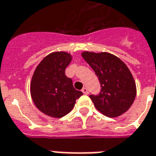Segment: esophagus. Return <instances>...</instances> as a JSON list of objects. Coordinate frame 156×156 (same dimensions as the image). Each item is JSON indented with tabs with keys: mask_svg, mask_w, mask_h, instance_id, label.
Listing matches in <instances>:
<instances>
[{
	"mask_svg": "<svg viewBox=\"0 0 156 156\" xmlns=\"http://www.w3.org/2000/svg\"><path fill=\"white\" fill-rule=\"evenodd\" d=\"M81 91H82L84 94H86V95H87V94L89 93V91H88V89H87V87H83V88H82V90H81Z\"/></svg>",
	"mask_w": 156,
	"mask_h": 156,
	"instance_id": "esophagus-1",
	"label": "esophagus"
}]
</instances>
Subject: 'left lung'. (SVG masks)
Returning a JSON list of instances; mask_svg holds the SVG:
<instances>
[{"instance_id": "left-lung-1", "label": "left lung", "mask_w": 156, "mask_h": 156, "mask_svg": "<svg viewBox=\"0 0 156 156\" xmlns=\"http://www.w3.org/2000/svg\"><path fill=\"white\" fill-rule=\"evenodd\" d=\"M81 55L101 84L100 93L90 96L94 106L109 118L123 114L136 97V85L129 68L120 58L107 52L86 51Z\"/></svg>"}]
</instances>
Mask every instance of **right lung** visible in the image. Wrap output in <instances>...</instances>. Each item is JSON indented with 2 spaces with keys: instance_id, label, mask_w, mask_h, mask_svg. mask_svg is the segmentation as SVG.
<instances>
[{
  "instance_id": "add662e5",
  "label": "right lung",
  "mask_w": 156,
  "mask_h": 156,
  "mask_svg": "<svg viewBox=\"0 0 156 156\" xmlns=\"http://www.w3.org/2000/svg\"><path fill=\"white\" fill-rule=\"evenodd\" d=\"M71 59L72 56L66 52L51 53L39 63L32 77L30 92L34 104L52 118L59 119L68 114L76 99L83 95L66 76Z\"/></svg>"
}]
</instances>
